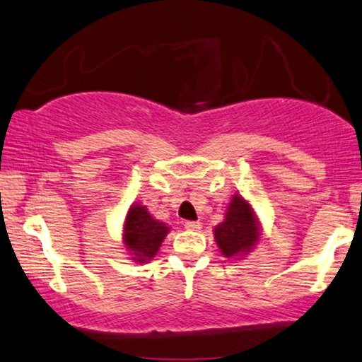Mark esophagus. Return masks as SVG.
<instances>
[{
	"label": "esophagus",
	"instance_id": "obj_1",
	"mask_svg": "<svg viewBox=\"0 0 362 362\" xmlns=\"http://www.w3.org/2000/svg\"><path fill=\"white\" fill-rule=\"evenodd\" d=\"M185 228H186V230H191V231H197V230H200V228H202V223H200V221H186Z\"/></svg>",
	"mask_w": 362,
	"mask_h": 362
}]
</instances>
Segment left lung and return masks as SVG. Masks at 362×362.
Wrapping results in <instances>:
<instances>
[{"label":"left lung","mask_w":362,"mask_h":362,"mask_svg":"<svg viewBox=\"0 0 362 362\" xmlns=\"http://www.w3.org/2000/svg\"><path fill=\"white\" fill-rule=\"evenodd\" d=\"M214 235L223 257L236 259L252 251L260 238V223L246 199L239 194L231 197L225 220L215 226Z\"/></svg>","instance_id":"left-lung-1"}]
</instances>
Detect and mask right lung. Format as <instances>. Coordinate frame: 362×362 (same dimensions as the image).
<instances>
[{"instance_id":"obj_1","label":"right lung","mask_w":362,"mask_h":362,"mask_svg":"<svg viewBox=\"0 0 362 362\" xmlns=\"http://www.w3.org/2000/svg\"><path fill=\"white\" fill-rule=\"evenodd\" d=\"M168 233L170 228L163 221L155 220L146 205H131L124 220L123 243L134 262L147 264L152 260Z\"/></svg>"}]
</instances>
